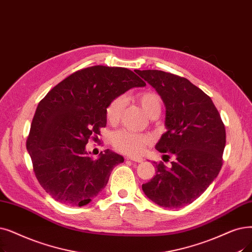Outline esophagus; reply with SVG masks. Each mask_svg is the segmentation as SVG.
<instances>
[{
  "mask_svg": "<svg viewBox=\"0 0 252 252\" xmlns=\"http://www.w3.org/2000/svg\"><path fill=\"white\" fill-rule=\"evenodd\" d=\"M128 159L134 161V162H142V161H143V158H128Z\"/></svg>",
  "mask_w": 252,
  "mask_h": 252,
  "instance_id": "34e87169",
  "label": "esophagus"
}]
</instances>
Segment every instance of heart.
<instances>
[{"label":"heart","instance_id":"heart-1","mask_svg":"<svg viewBox=\"0 0 252 252\" xmlns=\"http://www.w3.org/2000/svg\"><path fill=\"white\" fill-rule=\"evenodd\" d=\"M136 101L150 118H157L161 111V99L155 92H143L136 95ZM126 105L125 96L119 95L108 104L106 118L109 124L117 125L124 112ZM152 139L149 135L130 132L128 129H120L113 135L112 144L114 148L128 156H139L150 146Z\"/></svg>","mask_w":252,"mask_h":252}]
</instances>
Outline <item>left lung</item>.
<instances>
[{
	"mask_svg": "<svg viewBox=\"0 0 252 252\" xmlns=\"http://www.w3.org/2000/svg\"><path fill=\"white\" fill-rule=\"evenodd\" d=\"M155 87L166 106L167 132L156 145L172 167L157 163V174L142 184L152 202L165 208L192 203L222 167L225 128L211 97L187 78L158 70H136Z\"/></svg>",
	"mask_w": 252,
	"mask_h": 252,
	"instance_id": "8db88e82",
	"label": "left lung"
}]
</instances>
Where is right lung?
Masks as SVG:
<instances>
[{
  "instance_id": "obj_1",
  "label": "right lung",
  "mask_w": 252,
  "mask_h": 252,
  "mask_svg": "<svg viewBox=\"0 0 252 252\" xmlns=\"http://www.w3.org/2000/svg\"><path fill=\"white\" fill-rule=\"evenodd\" d=\"M126 68L93 65L68 76L40 101L27 140L36 178L51 198L68 206L89 204L124 158L111 150L94 160L86 152L106 126V108L132 87L145 86Z\"/></svg>"
}]
</instances>
